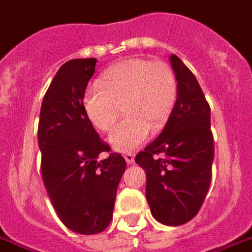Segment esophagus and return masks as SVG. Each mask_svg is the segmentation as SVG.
<instances>
[{
    "label": "esophagus",
    "mask_w": 252,
    "mask_h": 252,
    "mask_svg": "<svg viewBox=\"0 0 252 252\" xmlns=\"http://www.w3.org/2000/svg\"><path fill=\"white\" fill-rule=\"evenodd\" d=\"M124 157H126V161L128 162V164H133L134 162V153H132V152H128V153H126V155H124Z\"/></svg>",
    "instance_id": "34e87169"
}]
</instances>
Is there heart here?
I'll return each instance as SVG.
<instances>
[{"label": "heart", "mask_w": 252, "mask_h": 252, "mask_svg": "<svg viewBox=\"0 0 252 252\" xmlns=\"http://www.w3.org/2000/svg\"><path fill=\"white\" fill-rule=\"evenodd\" d=\"M84 94L83 104L90 122L99 130L113 126L124 107L128 118L115 126L109 143L120 152L133 151L148 139L151 128L162 129L176 104L177 75L162 61L134 58L109 67Z\"/></svg>", "instance_id": "heart-1"}]
</instances>
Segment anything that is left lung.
Returning a JSON list of instances; mask_svg holds the SVG:
<instances>
[{"mask_svg": "<svg viewBox=\"0 0 252 252\" xmlns=\"http://www.w3.org/2000/svg\"><path fill=\"white\" fill-rule=\"evenodd\" d=\"M170 63L177 75V100L164 130L134 161L147 173L152 216L166 226H180L197 216L206 198L214 139L210 105L194 74L174 54Z\"/></svg>", "mask_w": 252, "mask_h": 252, "instance_id": "obj_1", "label": "left lung"}]
</instances>
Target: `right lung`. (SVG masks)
Returning <instances> with one entry per match:
<instances>
[{
    "label": "right lung",
    "instance_id": "right-lung-1",
    "mask_svg": "<svg viewBox=\"0 0 252 252\" xmlns=\"http://www.w3.org/2000/svg\"><path fill=\"white\" fill-rule=\"evenodd\" d=\"M95 58L72 59L58 70L42 101L38 145L41 174L59 220L71 231L92 235L112 220L116 190L126 172L120 153L111 152L84 111V92Z\"/></svg>",
    "mask_w": 252,
    "mask_h": 252
}]
</instances>
